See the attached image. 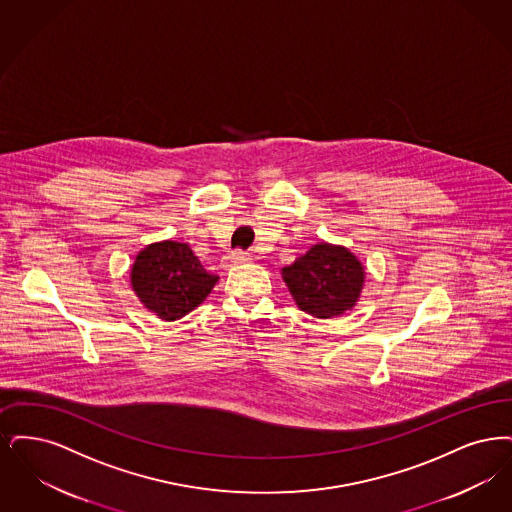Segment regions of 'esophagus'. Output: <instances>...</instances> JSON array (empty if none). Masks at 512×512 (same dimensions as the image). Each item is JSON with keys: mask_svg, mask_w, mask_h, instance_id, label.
<instances>
[{"mask_svg": "<svg viewBox=\"0 0 512 512\" xmlns=\"http://www.w3.org/2000/svg\"><path fill=\"white\" fill-rule=\"evenodd\" d=\"M227 266H241L250 262V254L248 252H231L227 258H225Z\"/></svg>", "mask_w": 512, "mask_h": 512, "instance_id": "obj_1", "label": "esophagus"}]
</instances>
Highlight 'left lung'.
<instances>
[{
	"label": "left lung",
	"instance_id": "obj_1",
	"mask_svg": "<svg viewBox=\"0 0 512 512\" xmlns=\"http://www.w3.org/2000/svg\"><path fill=\"white\" fill-rule=\"evenodd\" d=\"M281 275L296 306L317 319L354 310L365 285V267L356 254L325 241L310 246Z\"/></svg>",
	"mask_w": 512,
	"mask_h": 512
}]
</instances>
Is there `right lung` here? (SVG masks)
Returning <instances> with one entry per match:
<instances>
[{
  "label": "right lung",
  "mask_w": 512,
  "mask_h": 512,
  "mask_svg": "<svg viewBox=\"0 0 512 512\" xmlns=\"http://www.w3.org/2000/svg\"><path fill=\"white\" fill-rule=\"evenodd\" d=\"M208 273L191 246L160 241L137 252L130 269V283L139 302L164 321H176L193 312L218 283Z\"/></svg>",
  "instance_id": "add662e5"
}]
</instances>
